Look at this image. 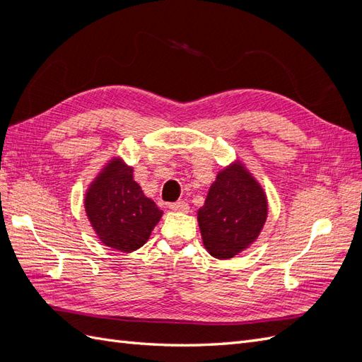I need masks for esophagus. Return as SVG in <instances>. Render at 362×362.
<instances>
[{"mask_svg":"<svg viewBox=\"0 0 362 362\" xmlns=\"http://www.w3.org/2000/svg\"><path fill=\"white\" fill-rule=\"evenodd\" d=\"M169 206H170V210H173V211H178V213H189V210H190L189 204L185 202V201L173 202V204H170Z\"/></svg>","mask_w":362,"mask_h":362,"instance_id":"1","label":"esophagus"}]
</instances>
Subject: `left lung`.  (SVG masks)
<instances>
[{"instance_id": "1", "label": "left lung", "mask_w": 362, "mask_h": 362, "mask_svg": "<svg viewBox=\"0 0 362 362\" xmlns=\"http://www.w3.org/2000/svg\"><path fill=\"white\" fill-rule=\"evenodd\" d=\"M267 196L243 163L234 161L217 173L198 223L208 254L228 259L258 238L267 218Z\"/></svg>"}]
</instances>
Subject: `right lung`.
Listing matches in <instances>:
<instances>
[{
    "instance_id": "obj_1",
    "label": "right lung",
    "mask_w": 362,
    "mask_h": 362,
    "mask_svg": "<svg viewBox=\"0 0 362 362\" xmlns=\"http://www.w3.org/2000/svg\"><path fill=\"white\" fill-rule=\"evenodd\" d=\"M87 218L101 242L120 252L144 246L163 211L133 178V168L113 157L84 196Z\"/></svg>"
}]
</instances>
